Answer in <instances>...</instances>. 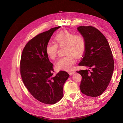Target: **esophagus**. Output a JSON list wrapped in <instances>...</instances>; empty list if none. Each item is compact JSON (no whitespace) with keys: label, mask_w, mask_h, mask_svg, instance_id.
<instances>
[{"label":"esophagus","mask_w":123,"mask_h":123,"mask_svg":"<svg viewBox=\"0 0 123 123\" xmlns=\"http://www.w3.org/2000/svg\"><path fill=\"white\" fill-rule=\"evenodd\" d=\"M75 72L74 71H69L68 72V73L70 75H72L73 74H74L75 73Z\"/></svg>","instance_id":"34e87169"}]
</instances>
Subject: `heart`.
<instances>
[{"label":"heart","mask_w":123,"mask_h":123,"mask_svg":"<svg viewBox=\"0 0 123 123\" xmlns=\"http://www.w3.org/2000/svg\"><path fill=\"white\" fill-rule=\"evenodd\" d=\"M55 43L48 42L46 46V53L48 57L54 59L56 57L58 46H65V53L67 55L60 58L55 63L56 68L70 71L76 63L74 56L79 57L85 52L86 41L84 37L79 34H74L68 31H63L55 37Z\"/></svg>","instance_id":"obj_1"}]
</instances>
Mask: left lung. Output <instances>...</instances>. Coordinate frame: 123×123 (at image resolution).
Instances as JSON below:
<instances>
[{
  "label": "left lung",
  "mask_w": 123,
  "mask_h": 123,
  "mask_svg": "<svg viewBox=\"0 0 123 123\" xmlns=\"http://www.w3.org/2000/svg\"><path fill=\"white\" fill-rule=\"evenodd\" d=\"M85 38L86 49L80 66L92 69L76 71L82 76L80 88L81 92L94 97L104 92L111 81L114 62L113 54L107 39L97 28L89 26L77 28Z\"/></svg>",
  "instance_id": "8db88e82"
}]
</instances>
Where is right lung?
Instances as JSON below:
<instances>
[{
    "label": "right lung",
    "mask_w": 123,
    "mask_h": 123,
    "mask_svg": "<svg viewBox=\"0 0 123 123\" xmlns=\"http://www.w3.org/2000/svg\"><path fill=\"white\" fill-rule=\"evenodd\" d=\"M60 26L51 28L31 39L24 48L20 61V74L30 94L44 104H54L63 97V86L69 77L61 71L53 76V64L46 53V46L54 32Z\"/></svg>",
    "instance_id": "1"
}]
</instances>
